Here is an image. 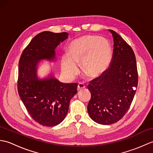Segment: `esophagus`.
I'll return each instance as SVG.
<instances>
[{
  "label": "esophagus",
  "instance_id": "obj_1",
  "mask_svg": "<svg viewBox=\"0 0 153 153\" xmlns=\"http://www.w3.org/2000/svg\"><path fill=\"white\" fill-rule=\"evenodd\" d=\"M83 88H85V85H84V84L82 83H79L78 85H77V91H80Z\"/></svg>",
  "mask_w": 153,
  "mask_h": 153
}]
</instances>
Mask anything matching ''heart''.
<instances>
[{
	"instance_id": "heart-1",
	"label": "heart",
	"mask_w": 153,
	"mask_h": 153,
	"mask_svg": "<svg viewBox=\"0 0 153 153\" xmlns=\"http://www.w3.org/2000/svg\"><path fill=\"white\" fill-rule=\"evenodd\" d=\"M68 55L62 58V69L68 77L79 73L78 64L82 62L83 73L92 78L105 72L111 62L112 50L109 42L97 35H83L68 45Z\"/></svg>"
}]
</instances>
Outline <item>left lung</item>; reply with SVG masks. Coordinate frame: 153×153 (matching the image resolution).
<instances>
[{
	"instance_id": "1",
	"label": "left lung",
	"mask_w": 153,
	"mask_h": 153,
	"mask_svg": "<svg viewBox=\"0 0 153 153\" xmlns=\"http://www.w3.org/2000/svg\"><path fill=\"white\" fill-rule=\"evenodd\" d=\"M110 67L87 86L91 97L87 111L94 122L110 125L118 122L130 107L138 84L135 56L131 47L114 31Z\"/></svg>"
}]
</instances>
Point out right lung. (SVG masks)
<instances>
[{
	"instance_id": "obj_1",
	"label": "right lung",
	"mask_w": 153,
	"mask_h": 153,
	"mask_svg": "<svg viewBox=\"0 0 153 153\" xmlns=\"http://www.w3.org/2000/svg\"><path fill=\"white\" fill-rule=\"evenodd\" d=\"M68 37L66 32H41L32 39L19 61V97L32 118L44 126L53 127L63 121L70 100L77 92L76 83H62L53 73L42 79L37 76L40 61L56 60L55 49Z\"/></svg>"
}]
</instances>
